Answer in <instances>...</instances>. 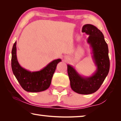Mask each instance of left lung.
<instances>
[{
    "instance_id": "1",
    "label": "left lung",
    "mask_w": 121,
    "mask_h": 121,
    "mask_svg": "<svg viewBox=\"0 0 121 121\" xmlns=\"http://www.w3.org/2000/svg\"><path fill=\"white\" fill-rule=\"evenodd\" d=\"M82 31L89 35L87 43L91 49L92 59L96 66V70L90 76H84L72 65H67V71L71 89L81 95H89L95 93L99 89L109 73L108 48L103 34L95 26L85 24Z\"/></svg>"
}]
</instances>
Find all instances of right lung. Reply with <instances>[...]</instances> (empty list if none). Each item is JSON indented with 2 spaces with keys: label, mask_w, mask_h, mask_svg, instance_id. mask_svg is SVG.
I'll list each match as a JSON object with an SVG mask.
<instances>
[{
  "label": "right lung",
  "mask_w": 121,
  "mask_h": 121,
  "mask_svg": "<svg viewBox=\"0 0 121 121\" xmlns=\"http://www.w3.org/2000/svg\"><path fill=\"white\" fill-rule=\"evenodd\" d=\"M61 61V59L54 60L41 70L31 71L22 67L18 62L16 56V42L12 48V71L22 87L30 92H42L50 87L56 65Z\"/></svg>",
  "instance_id": "right-lung-1"
}]
</instances>
